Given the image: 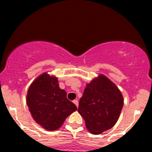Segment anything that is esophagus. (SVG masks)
<instances>
[{
    "label": "esophagus",
    "instance_id": "esophagus-1",
    "mask_svg": "<svg viewBox=\"0 0 152 152\" xmlns=\"http://www.w3.org/2000/svg\"><path fill=\"white\" fill-rule=\"evenodd\" d=\"M73 102H74V104L75 105H76V106H77V108H78V101H77V100H74Z\"/></svg>",
    "mask_w": 152,
    "mask_h": 152
}]
</instances>
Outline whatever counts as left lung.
<instances>
[{
	"label": "left lung",
	"mask_w": 152,
	"mask_h": 152,
	"mask_svg": "<svg viewBox=\"0 0 152 152\" xmlns=\"http://www.w3.org/2000/svg\"><path fill=\"white\" fill-rule=\"evenodd\" d=\"M123 105V96L118 87L106 76L99 74L86 83L78 112L90 133L100 134L116 124Z\"/></svg>",
	"instance_id": "1"
}]
</instances>
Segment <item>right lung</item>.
Wrapping results in <instances>:
<instances>
[{
  "label": "right lung",
  "mask_w": 152,
  "mask_h": 152,
  "mask_svg": "<svg viewBox=\"0 0 152 152\" xmlns=\"http://www.w3.org/2000/svg\"><path fill=\"white\" fill-rule=\"evenodd\" d=\"M26 103L33 118L47 131L60 128L66 118L77 110L68 100L65 90L59 87L57 77L43 73L31 83Z\"/></svg>",
  "instance_id": "1"
}]
</instances>
